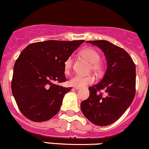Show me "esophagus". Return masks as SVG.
<instances>
[{
    "label": "esophagus",
    "instance_id": "esophagus-1",
    "mask_svg": "<svg viewBox=\"0 0 149 149\" xmlns=\"http://www.w3.org/2000/svg\"><path fill=\"white\" fill-rule=\"evenodd\" d=\"M74 88L76 89V90H79L80 88H77V87H74Z\"/></svg>",
    "mask_w": 149,
    "mask_h": 149
}]
</instances>
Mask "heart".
Segmentation results:
<instances>
[{
  "instance_id": "1",
  "label": "heart",
  "mask_w": 149,
  "mask_h": 149,
  "mask_svg": "<svg viewBox=\"0 0 149 149\" xmlns=\"http://www.w3.org/2000/svg\"><path fill=\"white\" fill-rule=\"evenodd\" d=\"M80 55L85 58L87 61L91 64V69L95 73H100L102 70V65L100 63V55L95 49L86 47L82 49L80 52ZM73 60L71 57L67 58L64 63V72L69 73L72 67ZM95 82V78L92 76H81L76 75L69 80L70 85L77 88H84L87 85L92 84Z\"/></svg>"
}]
</instances>
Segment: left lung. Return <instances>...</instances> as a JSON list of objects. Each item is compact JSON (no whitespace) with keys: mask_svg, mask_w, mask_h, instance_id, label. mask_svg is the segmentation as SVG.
Returning a JSON list of instances; mask_svg holds the SVG:
<instances>
[{"mask_svg":"<svg viewBox=\"0 0 149 149\" xmlns=\"http://www.w3.org/2000/svg\"><path fill=\"white\" fill-rule=\"evenodd\" d=\"M87 42L102 49L107 61V69L98 84L89 88L90 96L82 102L83 115L92 123L107 126L118 120L130 106L135 96L136 67L129 54L107 40ZM104 89L106 97L99 93Z\"/></svg>","mask_w":149,"mask_h":149,"instance_id":"8db88e82","label":"left lung"}]
</instances>
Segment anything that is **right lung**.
<instances>
[{
    "mask_svg": "<svg viewBox=\"0 0 149 149\" xmlns=\"http://www.w3.org/2000/svg\"><path fill=\"white\" fill-rule=\"evenodd\" d=\"M85 40L34 42L15 61L12 92L22 113L34 122H43L57 113L65 94L72 88L55 84L66 81L64 63Z\"/></svg>",
    "mask_w": 149,
    "mask_h": 149,
    "instance_id": "obj_1",
    "label": "right lung"
}]
</instances>
